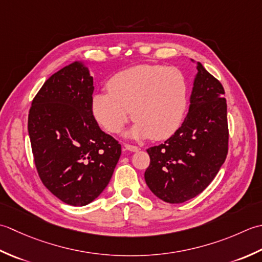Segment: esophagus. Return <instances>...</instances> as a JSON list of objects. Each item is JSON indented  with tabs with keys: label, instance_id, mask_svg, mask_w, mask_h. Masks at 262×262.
Masks as SVG:
<instances>
[{
	"label": "esophagus",
	"instance_id": "1",
	"mask_svg": "<svg viewBox=\"0 0 262 262\" xmlns=\"http://www.w3.org/2000/svg\"><path fill=\"white\" fill-rule=\"evenodd\" d=\"M124 148L126 149V150H130V151H138L139 148L137 146H133V145H129V143H125L124 145Z\"/></svg>",
	"mask_w": 262,
	"mask_h": 262
}]
</instances>
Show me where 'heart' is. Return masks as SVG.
Returning a JSON list of instances; mask_svg holds the SVG:
<instances>
[{
	"label": "heart",
	"mask_w": 262,
	"mask_h": 262,
	"mask_svg": "<svg viewBox=\"0 0 262 262\" xmlns=\"http://www.w3.org/2000/svg\"><path fill=\"white\" fill-rule=\"evenodd\" d=\"M108 93L94 95L96 121L111 133H119L132 119V136L162 140L179 129L188 106V82L176 68L140 64L116 73Z\"/></svg>",
	"instance_id": "1"
}]
</instances>
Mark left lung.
<instances>
[{
	"label": "left lung",
	"mask_w": 262,
	"mask_h": 262,
	"mask_svg": "<svg viewBox=\"0 0 262 262\" xmlns=\"http://www.w3.org/2000/svg\"><path fill=\"white\" fill-rule=\"evenodd\" d=\"M189 114L164 143L147 149L145 180L165 202L181 204L200 194L228 152L227 104L223 84L198 63Z\"/></svg>",
	"instance_id": "8db88e82"
}]
</instances>
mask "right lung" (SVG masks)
I'll return each mask as SVG.
<instances>
[{"label": "right lung", "mask_w": 262, "mask_h": 262, "mask_svg": "<svg viewBox=\"0 0 262 262\" xmlns=\"http://www.w3.org/2000/svg\"><path fill=\"white\" fill-rule=\"evenodd\" d=\"M93 93L88 69L74 62L46 80L29 110L28 132L39 179L71 206L97 198L121 156L119 141L95 120Z\"/></svg>", "instance_id": "1"}]
</instances>
